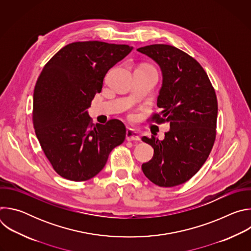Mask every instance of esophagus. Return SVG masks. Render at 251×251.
I'll return each mask as SVG.
<instances>
[{
    "label": "esophagus",
    "mask_w": 251,
    "mask_h": 251,
    "mask_svg": "<svg viewBox=\"0 0 251 251\" xmlns=\"http://www.w3.org/2000/svg\"><path fill=\"white\" fill-rule=\"evenodd\" d=\"M126 140L127 141H139L140 137L138 136V133L134 129L128 128L126 130Z\"/></svg>",
    "instance_id": "1"
}]
</instances>
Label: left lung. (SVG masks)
I'll use <instances>...</instances> for the list:
<instances>
[{
	"instance_id": "left-lung-1",
	"label": "left lung",
	"mask_w": 251,
	"mask_h": 251,
	"mask_svg": "<svg viewBox=\"0 0 251 251\" xmlns=\"http://www.w3.org/2000/svg\"><path fill=\"white\" fill-rule=\"evenodd\" d=\"M137 50L161 68L163 80L157 100L161 112L154 114L152 120L170 124L164 140L142 137L154 149L152 160L142 165V171L159 187H175L195 176L212 149L217 95L201 65L183 50L169 45H152Z\"/></svg>"
}]
</instances>
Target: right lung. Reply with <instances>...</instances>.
<instances>
[{
  "label": "right lung",
  "instance_id": "1",
  "mask_svg": "<svg viewBox=\"0 0 251 251\" xmlns=\"http://www.w3.org/2000/svg\"><path fill=\"white\" fill-rule=\"evenodd\" d=\"M132 50L97 41L73 43L43 68L33 91L32 122L44 153L62 177L89 180L124 142L126 128L120 120L94 125L87 109L108 70Z\"/></svg>",
  "mask_w": 251,
  "mask_h": 251
}]
</instances>
